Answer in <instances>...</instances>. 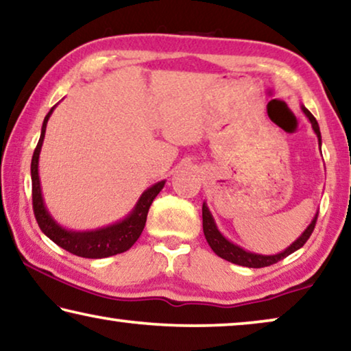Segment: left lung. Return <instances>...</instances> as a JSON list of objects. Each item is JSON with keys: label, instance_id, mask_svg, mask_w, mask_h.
Listing matches in <instances>:
<instances>
[{"label": "left lung", "instance_id": "1", "mask_svg": "<svg viewBox=\"0 0 351 351\" xmlns=\"http://www.w3.org/2000/svg\"><path fill=\"white\" fill-rule=\"evenodd\" d=\"M301 110L304 112L306 117L309 118L312 129H313V132L317 134L318 145H320V149H322V134H320V128H318L317 119L313 118V114L304 106H301ZM202 216H203V233H205L206 241L209 244V247L214 250V254L219 255V257L223 260L232 261V263H234V265L245 266V268H265V266L274 265V263H277V261L289 257L290 254H293L298 249H301L302 245L306 244L307 239L311 238L313 228H315L318 211L315 216H313L312 222L307 226V228L301 233V237L298 238L296 241H293L285 250H282V252L274 254V255H261V254L250 252V250H245L243 247H239L238 244H233L232 241H228V239L223 237L221 232H219L216 222H214L213 214H211V211H209V208L206 206L205 202H203Z\"/></svg>", "mask_w": 351, "mask_h": 351}]
</instances>
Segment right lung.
Here are the masks:
<instances>
[{
  "mask_svg": "<svg viewBox=\"0 0 351 351\" xmlns=\"http://www.w3.org/2000/svg\"><path fill=\"white\" fill-rule=\"evenodd\" d=\"M56 107V106H55ZM55 107L50 108L47 117L42 123L40 129V138L36 146L33 159H31V182H33V209L36 221H38L39 227L44 232L45 237H49L55 244L60 247L66 249L67 252L78 255L83 258H106L112 257V255L123 254L125 250L132 247L134 243L137 241L140 234H142L146 216H148L151 203L158 193L164 189L165 180L159 181L148 187L142 195H140L138 202L135 203L132 211L121 221L112 223V226L97 228V230H88V232H75V230H67L51 217V214L47 209L44 203V197H42L40 189V180H39V154L42 143H44L47 121H49L50 114L53 113Z\"/></svg>",
  "mask_w": 351,
  "mask_h": 351,
  "instance_id": "obj_1",
  "label": "right lung"
}]
</instances>
